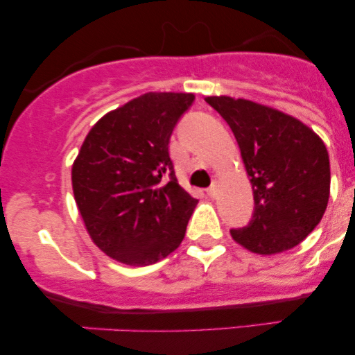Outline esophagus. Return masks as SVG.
Returning <instances> with one entry per match:
<instances>
[{
    "label": "esophagus",
    "mask_w": 355,
    "mask_h": 355,
    "mask_svg": "<svg viewBox=\"0 0 355 355\" xmlns=\"http://www.w3.org/2000/svg\"><path fill=\"white\" fill-rule=\"evenodd\" d=\"M207 195H209L210 198H215L218 195V185H217V182H214L211 183V185L209 187V189H207Z\"/></svg>",
    "instance_id": "34e87169"
}]
</instances>
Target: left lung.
Here are the masks:
<instances>
[{"label": "left lung", "mask_w": 355, "mask_h": 355, "mask_svg": "<svg viewBox=\"0 0 355 355\" xmlns=\"http://www.w3.org/2000/svg\"><path fill=\"white\" fill-rule=\"evenodd\" d=\"M234 132L254 190V214L235 242L260 255L299 245L319 225L331 191L324 141L279 110L230 96H207Z\"/></svg>", "instance_id": "left-lung-1"}]
</instances>
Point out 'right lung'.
<instances>
[{
	"label": "right lung",
	"mask_w": 355,
	"mask_h": 355,
	"mask_svg": "<svg viewBox=\"0 0 355 355\" xmlns=\"http://www.w3.org/2000/svg\"><path fill=\"white\" fill-rule=\"evenodd\" d=\"M191 93H145L100 118L71 168L89 237L126 266H150L185 237L197 205L178 185L168 144Z\"/></svg>",
	"instance_id": "obj_1"
}]
</instances>
